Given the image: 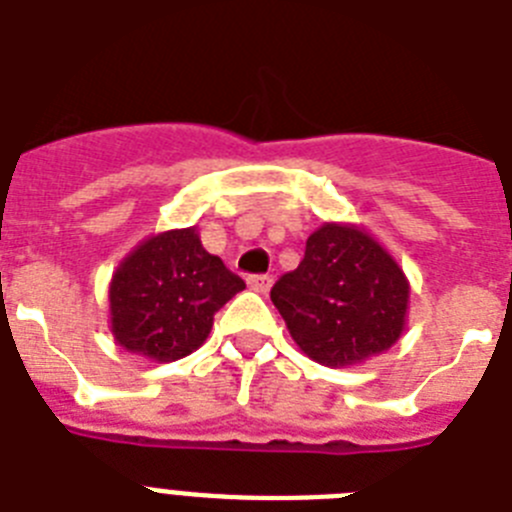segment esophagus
I'll list each match as a JSON object with an SVG mask.
<instances>
[{"mask_svg": "<svg viewBox=\"0 0 512 512\" xmlns=\"http://www.w3.org/2000/svg\"><path fill=\"white\" fill-rule=\"evenodd\" d=\"M248 287L256 290V293H269L272 277H269V274H251V277H248Z\"/></svg>", "mask_w": 512, "mask_h": 512, "instance_id": "obj_1", "label": "esophagus"}]
</instances>
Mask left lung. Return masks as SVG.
Instances as JSON below:
<instances>
[{"label": "left lung", "mask_w": 512, "mask_h": 512, "mask_svg": "<svg viewBox=\"0 0 512 512\" xmlns=\"http://www.w3.org/2000/svg\"><path fill=\"white\" fill-rule=\"evenodd\" d=\"M411 287L390 253L356 225L324 222L298 269L272 287L290 337L322 366H353L400 340Z\"/></svg>", "instance_id": "left-lung-1"}]
</instances>
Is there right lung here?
<instances>
[{"label":"right lung","instance_id":"right-lung-1","mask_svg":"<svg viewBox=\"0 0 512 512\" xmlns=\"http://www.w3.org/2000/svg\"><path fill=\"white\" fill-rule=\"evenodd\" d=\"M243 287L238 274L201 246L196 227L159 232L112 274V335L130 353L177 361L204 345L214 314Z\"/></svg>","mask_w":512,"mask_h":512}]
</instances>
